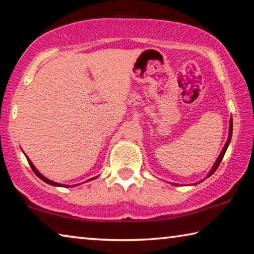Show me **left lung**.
I'll use <instances>...</instances> for the list:
<instances>
[{
    "mask_svg": "<svg viewBox=\"0 0 254 254\" xmlns=\"http://www.w3.org/2000/svg\"><path fill=\"white\" fill-rule=\"evenodd\" d=\"M232 132H233V119H232V117H231V119H230V127H228V136H227V140H226V143H225V145H224V147H223V149H222V152L219 153V155H218V157L217 159H216V161H215V163H214V165L211 166V169H210V171L208 172V174H207L206 176V178H203L202 180H200V181H198V182H196V184H193V185H198V184H200V182H202L203 180H205V179H207V178H209L211 174H213L216 170H217V168H218V165H219V163H221L222 162V160H223V157H224V154H225V152H226V149H227V147H228V145H230V143H231V139H232ZM172 185H174V186H179L178 184H172Z\"/></svg>",
    "mask_w": 254,
    "mask_h": 254,
    "instance_id": "1",
    "label": "left lung"
}]
</instances>
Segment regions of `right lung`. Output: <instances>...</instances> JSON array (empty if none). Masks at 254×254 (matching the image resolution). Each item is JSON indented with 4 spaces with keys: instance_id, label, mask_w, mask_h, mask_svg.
Returning a JSON list of instances; mask_svg holds the SVG:
<instances>
[{
    "instance_id": "add662e5",
    "label": "right lung",
    "mask_w": 254,
    "mask_h": 254,
    "mask_svg": "<svg viewBox=\"0 0 254 254\" xmlns=\"http://www.w3.org/2000/svg\"><path fill=\"white\" fill-rule=\"evenodd\" d=\"M23 152V151H22ZM24 153V152H23ZM26 155V154H24ZM26 157H27V160H28V162H29V164H30V166H31V169H32V171L36 173V176L38 177L39 179H41V180H43L44 182H46V184H48V185H51V186H55V187H64V188H74V187H76V186H80V184H77V185H72V186H69V185H62V184H58V182H55V181H52V180H49V179H47L46 177H44L43 174H41L38 170L36 169V166L33 165V163L32 162L30 161V159H29V157L26 155ZM99 176H97V177H93V178H91V179H89V180H86L85 182H89V181H92V180H94V179H97Z\"/></svg>"
}]
</instances>
